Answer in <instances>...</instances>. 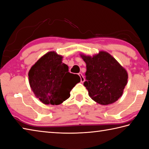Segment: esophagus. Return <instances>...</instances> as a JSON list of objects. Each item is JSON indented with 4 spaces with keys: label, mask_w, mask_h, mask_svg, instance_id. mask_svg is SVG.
<instances>
[{
    "label": "esophagus",
    "mask_w": 149,
    "mask_h": 149,
    "mask_svg": "<svg viewBox=\"0 0 149 149\" xmlns=\"http://www.w3.org/2000/svg\"><path fill=\"white\" fill-rule=\"evenodd\" d=\"M79 77H80V78H81V83H83L84 81V77H83V74H81V73H79Z\"/></svg>",
    "instance_id": "34e87169"
}]
</instances>
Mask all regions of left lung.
<instances>
[{
  "instance_id": "1",
  "label": "left lung",
  "mask_w": 149,
  "mask_h": 149,
  "mask_svg": "<svg viewBox=\"0 0 149 149\" xmlns=\"http://www.w3.org/2000/svg\"><path fill=\"white\" fill-rule=\"evenodd\" d=\"M86 63L84 86L92 100L102 105L112 104L123 95L128 73L114 57L104 51L93 56L81 54Z\"/></svg>"
}]
</instances>
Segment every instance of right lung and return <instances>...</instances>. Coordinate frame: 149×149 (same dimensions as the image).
<instances>
[{
	"label": "right lung",
	"mask_w": 149,
	"mask_h": 149,
	"mask_svg": "<svg viewBox=\"0 0 149 149\" xmlns=\"http://www.w3.org/2000/svg\"><path fill=\"white\" fill-rule=\"evenodd\" d=\"M62 61V55L49 52L28 72L31 89L44 104L58 105L63 103L70 97V92L75 84L80 82L79 76L68 72V66Z\"/></svg>",
	"instance_id": "right-lung-1"
}]
</instances>
